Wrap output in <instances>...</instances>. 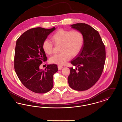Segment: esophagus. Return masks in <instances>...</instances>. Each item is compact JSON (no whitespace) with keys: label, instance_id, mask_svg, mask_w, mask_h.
Listing matches in <instances>:
<instances>
[{"label":"esophagus","instance_id":"esophagus-1","mask_svg":"<svg viewBox=\"0 0 122 122\" xmlns=\"http://www.w3.org/2000/svg\"><path fill=\"white\" fill-rule=\"evenodd\" d=\"M58 70H62L63 69V66H60V65H58Z\"/></svg>","mask_w":122,"mask_h":122}]
</instances>
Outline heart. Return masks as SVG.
<instances>
[{
    "label": "heart",
    "mask_w": 122,
    "mask_h": 122,
    "mask_svg": "<svg viewBox=\"0 0 122 122\" xmlns=\"http://www.w3.org/2000/svg\"><path fill=\"white\" fill-rule=\"evenodd\" d=\"M52 38L55 45L61 46L59 50L61 53L53 55L49 61L61 65L65 64L70 57L77 56L81 52L84 43L82 34L77 30L60 29L52 36ZM42 48L46 54L51 55L53 52V44L51 41L46 39L42 43Z\"/></svg>",
    "instance_id": "b5f03b06"
}]
</instances>
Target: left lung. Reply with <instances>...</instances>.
Segmentation results:
<instances>
[{
    "label": "left lung",
    "mask_w": 122,
    "mask_h": 122,
    "mask_svg": "<svg viewBox=\"0 0 122 122\" xmlns=\"http://www.w3.org/2000/svg\"><path fill=\"white\" fill-rule=\"evenodd\" d=\"M71 27L81 32L84 43L81 52L71 61L68 83L76 91H86L94 86L101 76L106 60L105 46L98 32L90 25L77 23Z\"/></svg>",
    "instance_id": "obj_1"
}]
</instances>
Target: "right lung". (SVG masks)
Segmentation results:
<instances>
[{"mask_svg":"<svg viewBox=\"0 0 122 122\" xmlns=\"http://www.w3.org/2000/svg\"><path fill=\"white\" fill-rule=\"evenodd\" d=\"M55 27H37L25 32L16 42L14 67L18 77L24 86L36 93L49 92L53 86V76L58 71L55 64L47 65L45 70L40 69L42 61L47 58L42 43Z\"/></svg>","mask_w":122,"mask_h":122,"instance_id":"add662e5","label":"right lung"}]
</instances>
